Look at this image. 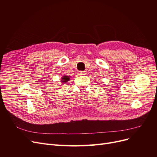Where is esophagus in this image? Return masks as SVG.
I'll return each mask as SVG.
<instances>
[{
  "mask_svg": "<svg viewBox=\"0 0 157 157\" xmlns=\"http://www.w3.org/2000/svg\"><path fill=\"white\" fill-rule=\"evenodd\" d=\"M78 74H79V75H84L85 72L84 71H78Z\"/></svg>",
  "mask_w": 157,
  "mask_h": 157,
  "instance_id": "34e87169",
  "label": "esophagus"
}]
</instances>
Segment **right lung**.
<instances>
[{
  "label": "right lung",
  "instance_id": "1",
  "mask_svg": "<svg viewBox=\"0 0 157 157\" xmlns=\"http://www.w3.org/2000/svg\"><path fill=\"white\" fill-rule=\"evenodd\" d=\"M70 79V77L69 76H65V75H63L62 78V83H67V82Z\"/></svg>",
  "mask_w": 157,
  "mask_h": 157
}]
</instances>
